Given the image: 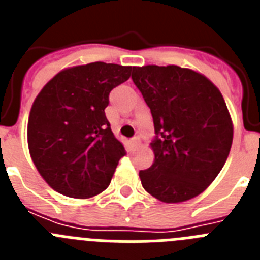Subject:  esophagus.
<instances>
[{"label": "esophagus", "instance_id": "1", "mask_svg": "<svg viewBox=\"0 0 260 260\" xmlns=\"http://www.w3.org/2000/svg\"><path fill=\"white\" fill-rule=\"evenodd\" d=\"M130 144H132V147H138L139 144H141V138L139 137H134L130 139Z\"/></svg>", "mask_w": 260, "mask_h": 260}]
</instances>
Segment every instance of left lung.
I'll use <instances>...</instances> for the list:
<instances>
[{"label":"left lung","mask_w":260,"mask_h":260,"mask_svg":"<svg viewBox=\"0 0 260 260\" xmlns=\"http://www.w3.org/2000/svg\"><path fill=\"white\" fill-rule=\"evenodd\" d=\"M151 109L155 161L139 172L147 192L165 203L194 198L224 167L233 125L221 92L204 75L180 66L133 68Z\"/></svg>","instance_id":"obj_1"}]
</instances>
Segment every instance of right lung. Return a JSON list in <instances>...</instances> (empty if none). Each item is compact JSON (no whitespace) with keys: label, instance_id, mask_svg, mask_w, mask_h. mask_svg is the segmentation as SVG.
<instances>
[{"label":"right lung","instance_id":"right-lung-1","mask_svg":"<svg viewBox=\"0 0 260 260\" xmlns=\"http://www.w3.org/2000/svg\"><path fill=\"white\" fill-rule=\"evenodd\" d=\"M132 68L92 62L61 71L41 89L27 127L34 164L48 185L71 198H91L109 186L125 147L105 116L109 93Z\"/></svg>","mask_w":260,"mask_h":260}]
</instances>
